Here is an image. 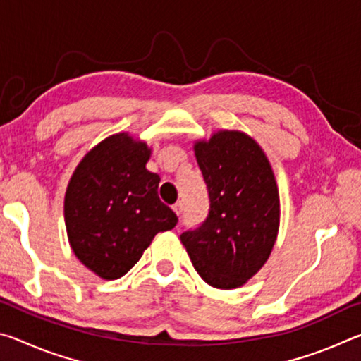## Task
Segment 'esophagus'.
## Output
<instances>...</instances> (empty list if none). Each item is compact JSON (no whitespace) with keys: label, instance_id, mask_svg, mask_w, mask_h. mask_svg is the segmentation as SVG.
<instances>
[{"label":"esophagus","instance_id":"1","mask_svg":"<svg viewBox=\"0 0 361 361\" xmlns=\"http://www.w3.org/2000/svg\"><path fill=\"white\" fill-rule=\"evenodd\" d=\"M172 209H173V212L176 213V215H181V213H183V204L181 202H176L173 207H172Z\"/></svg>","mask_w":361,"mask_h":361}]
</instances>
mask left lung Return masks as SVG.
I'll use <instances>...</instances> for the list:
<instances>
[{"instance_id":"8db88e82","label":"left lung","mask_w":361,"mask_h":361,"mask_svg":"<svg viewBox=\"0 0 361 361\" xmlns=\"http://www.w3.org/2000/svg\"><path fill=\"white\" fill-rule=\"evenodd\" d=\"M194 151L210 209L180 239L204 282L237 288L259 271L276 243L277 183L258 143L242 132H218Z\"/></svg>"}]
</instances>
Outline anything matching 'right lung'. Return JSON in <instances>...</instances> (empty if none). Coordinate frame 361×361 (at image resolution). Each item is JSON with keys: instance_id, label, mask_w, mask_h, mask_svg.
I'll return each instance as SVG.
<instances>
[{"instance_id": "obj_1", "label": "right lung", "mask_w": 361, "mask_h": 361, "mask_svg": "<svg viewBox=\"0 0 361 361\" xmlns=\"http://www.w3.org/2000/svg\"><path fill=\"white\" fill-rule=\"evenodd\" d=\"M151 151L118 133L85 156L65 194V224L73 252L106 280L126 276L157 232L178 218L159 199L157 173L146 169Z\"/></svg>"}]
</instances>
